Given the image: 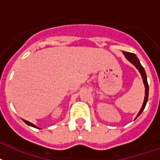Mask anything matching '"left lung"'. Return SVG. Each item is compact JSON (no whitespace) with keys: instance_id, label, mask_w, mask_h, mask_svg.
Here are the masks:
<instances>
[{"instance_id":"obj_1","label":"left lung","mask_w":160,"mask_h":160,"mask_svg":"<svg viewBox=\"0 0 160 160\" xmlns=\"http://www.w3.org/2000/svg\"><path fill=\"white\" fill-rule=\"evenodd\" d=\"M123 54H124V56H125V58H127V59L128 60V61H129L132 65H134L135 67H136V68L139 71V72L141 73L142 80H143V83L144 84H145V98H144V102H143V104H142V107H141V110H140V112H139V113L137 114V116L136 117V118H137L140 115H141V112H143V110L145 109V105H146L148 101V97H149V84H148V82H147V76H146V73H145V69H144V67L141 66V62H140V61H139L138 58L136 56V54H134V53L127 52H123Z\"/></svg>"}]
</instances>
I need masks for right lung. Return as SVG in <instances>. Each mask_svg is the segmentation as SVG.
Instances as JSON below:
<instances>
[{
    "mask_svg": "<svg viewBox=\"0 0 160 160\" xmlns=\"http://www.w3.org/2000/svg\"><path fill=\"white\" fill-rule=\"evenodd\" d=\"M23 121H24V122L26 123V124H27V125H28V126H30V127H34V128H38V127H36V126L34 125V124H33V123H31V122H28V121H26V120H24V119H23Z\"/></svg>",
    "mask_w": 160,
    "mask_h": 160,
    "instance_id": "1",
    "label": "right lung"
}]
</instances>
